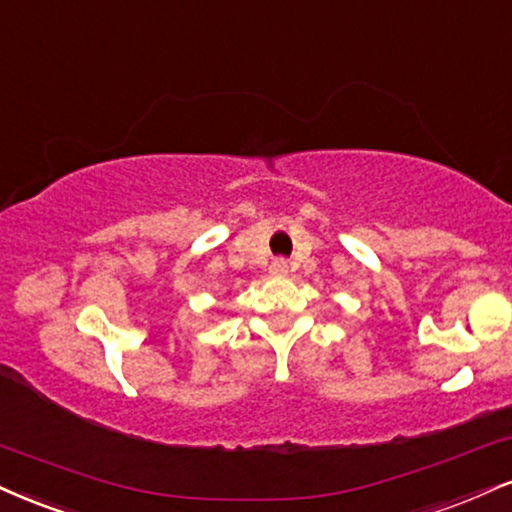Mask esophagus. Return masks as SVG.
Segmentation results:
<instances>
[{"label":"esophagus","instance_id":"esophagus-1","mask_svg":"<svg viewBox=\"0 0 512 512\" xmlns=\"http://www.w3.org/2000/svg\"><path fill=\"white\" fill-rule=\"evenodd\" d=\"M269 269H272L274 276H286L288 274V262L283 260V257H276V260L272 262V267H269Z\"/></svg>","mask_w":512,"mask_h":512}]
</instances>
